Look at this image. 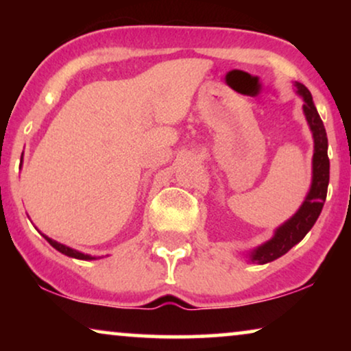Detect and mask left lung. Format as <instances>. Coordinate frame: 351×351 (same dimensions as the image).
<instances>
[{
    "mask_svg": "<svg viewBox=\"0 0 351 351\" xmlns=\"http://www.w3.org/2000/svg\"><path fill=\"white\" fill-rule=\"evenodd\" d=\"M295 93L304 100V114L308 128L313 136V160H311V185L306 193L304 203L297 209V213L287 219L285 223L275 230L273 237L261 246L246 252L249 262L263 263L276 261L285 256L291 247L300 243L306 233L310 232L316 220H318L321 209H323L326 195L329 185V158H328V136H326L324 124L321 121L318 110L313 104L310 90L302 83H294Z\"/></svg>",
    "mask_w": 351,
    "mask_h": 351,
    "instance_id": "8db88e82",
    "label": "left lung"
}]
</instances>
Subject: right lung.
Listing matches in <instances>:
<instances>
[{
  "instance_id": "right-lung-1",
  "label": "right lung",
  "mask_w": 351,
  "mask_h": 351,
  "mask_svg": "<svg viewBox=\"0 0 351 351\" xmlns=\"http://www.w3.org/2000/svg\"><path fill=\"white\" fill-rule=\"evenodd\" d=\"M41 234H43V233H41ZM43 237L46 238V241L49 243L52 247L57 249V251L62 252V254H65L66 257H71V258H80V261H95V258H100V257L89 256V254H84V252L76 251V249L65 246V244H62V243H57L56 239H52V238H49V237H46V234H43Z\"/></svg>"
}]
</instances>
